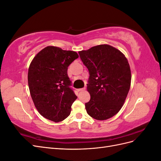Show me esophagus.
I'll return each instance as SVG.
<instances>
[{"instance_id": "esophagus-1", "label": "esophagus", "mask_w": 161, "mask_h": 161, "mask_svg": "<svg viewBox=\"0 0 161 161\" xmlns=\"http://www.w3.org/2000/svg\"><path fill=\"white\" fill-rule=\"evenodd\" d=\"M85 88H82V89H79V90H78V91H85Z\"/></svg>"}]
</instances>
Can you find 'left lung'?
I'll list each match as a JSON object with an SVG mask.
<instances>
[{
	"mask_svg": "<svg viewBox=\"0 0 161 161\" xmlns=\"http://www.w3.org/2000/svg\"><path fill=\"white\" fill-rule=\"evenodd\" d=\"M89 78L87 91L91 99L85 103L87 114L97 120H105L122 108L131 85L127 58L109 45H99L79 52Z\"/></svg>",
	"mask_w": 161,
	"mask_h": 161,
	"instance_id": "8db88e82",
	"label": "left lung"
}]
</instances>
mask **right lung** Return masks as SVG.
Returning <instances> with one entry per match:
<instances>
[{"instance_id":"obj_1","label":"right lung","mask_w":161,"mask_h":161,"mask_svg":"<svg viewBox=\"0 0 161 161\" xmlns=\"http://www.w3.org/2000/svg\"><path fill=\"white\" fill-rule=\"evenodd\" d=\"M79 58L76 52L54 46L43 48L34 57L28 70V85L36 108L45 118L55 122L70 114L77 99L68 76V67Z\"/></svg>"}]
</instances>
